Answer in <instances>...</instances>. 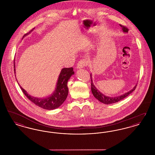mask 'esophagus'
I'll return each mask as SVG.
<instances>
[{
	"instance_id": "1",
	"label": "esophagus",
	"mask_w": 155,
	"mask_h": 155,
	"mask_svg": "<svg viewBox=\"0 0 155 155\" xmlns=\"http://www.w3.org/2000/svg\"><path fill=\"white\" fill-rule=\"evenodd\" d=\"M88 64V61L86 59H82L77 64V68H82Z\"/></svg>"
}]
</instances>
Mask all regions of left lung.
<instances>
[{
  "label": "left lung",
  "instance_id": "obj_1",
  "mask_svg": "<svg viewBox=\"0 0 155 155\" xmlns=\"http://www.w3.org/2000/svg\"><path fill=\"white\" fill-rule=\"evenodd\" d=\"M120 27H121L122 30L123 32L127 33L128 31V29L126 28L124 26H123L121 25H120ZM91 76V91L94 97L96 98L99 101L101 102L106 104H113V103H117L119 101L123 100L127 96H128L130 94H131L133 91L136 88V87L137 84H136L134 87L133 89H131L130 91L125 92V94H123L120 96H106L104 95L102 92H101L97 89L96 88L95 86L94 85L92 79V74H90Z\"/></svg>",
  "mask_w": 155,
  "mask_h": 155
}]
</instances>
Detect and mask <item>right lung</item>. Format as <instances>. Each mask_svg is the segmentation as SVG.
<instances>
[{
	"instance_id": "add662e5",
	"label": "right lung",
	"mask_w": 155,
	"mask_h": 155,
	"mask_svg": "<svg viewBox=\"0 0 155 155\" xmlns=\"http://www.w3.org/2000/svg\"><path fill=\"white\" fill-rule=\"evenodd\" d=\"M34 30V28H33ZM31 30L30 32L25 34L23 38L27 35L32 31ZM15 67V62L14 63ZM74 71L73 68H63L61 69V72L59 74L58 80L56 83L55 90L51 95L46 97H37L30 95L27 92L20 87L23 93L27 96L30 101L35 104L37 106L45 109V110H54L58 108L60 106L66 99L68 93V89L67 87V82L70 80L72 75H74Z\"/></svg>"
}]
</instances>
